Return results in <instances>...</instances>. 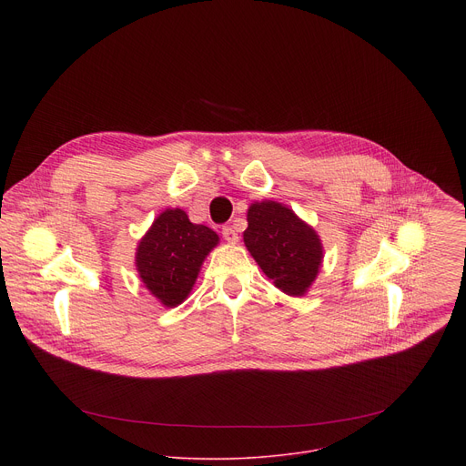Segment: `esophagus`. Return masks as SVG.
Here are the masks:
<instances>
[{
  "mask_svg": "<svg viewBox=\"0 0 466 466\" xmlns=\"http://www.w3.org/2000/svg\"><path fill=\"white\" fill-rule=\"evenodd\" d=\"M221 234H223V238H225L227 241H230V243H236V241H238V232H236V228L230 227V225L223 227Z\"/></svg>",
  "mask_w": 466,
  "mask_h": 466,
  "instance_id": "1",
  "label": "esophagus"
}]
</instances>
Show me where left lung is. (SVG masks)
Listing matches in <instances>:
<instances>
[{
	"label": "left lung",
	"instance_id": "obj_1",
	"mask_svg": "<svg viewBox=\"0 0 466 466\" xmlns=\"http://www.w3.org/2000/svg\"><path fill=\"white\" fill-rule=\"evenodd\" d=\"M247 221L243 239L261 271L284 293L304 295L322 261V245L315 230L275 201L254 203Z\"/></svg>",
	"mask_w": 466,
	"mask_h": 466
}]
</instances>
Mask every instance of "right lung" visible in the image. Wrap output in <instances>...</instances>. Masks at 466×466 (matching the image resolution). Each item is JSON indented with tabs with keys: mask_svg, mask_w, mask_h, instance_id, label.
<instances>
[{
	"mask_svg": "<svg viewBox=\"0 0 466 466\" xmlns=\"http://www.w3.org/2000/svg\"><path fill=\"white\" fill-rule=\"evenodd\" d=\"M218 241L212 228L193 225L184 210H166L138 245L137 268L142 282L164 306L180 304Z\"/></svg>",
	"mask_w": 466,
	"mask_h": 466,
	"instance_id": "right-lung-1",
	"label": "right lung"
}]
</instances>
